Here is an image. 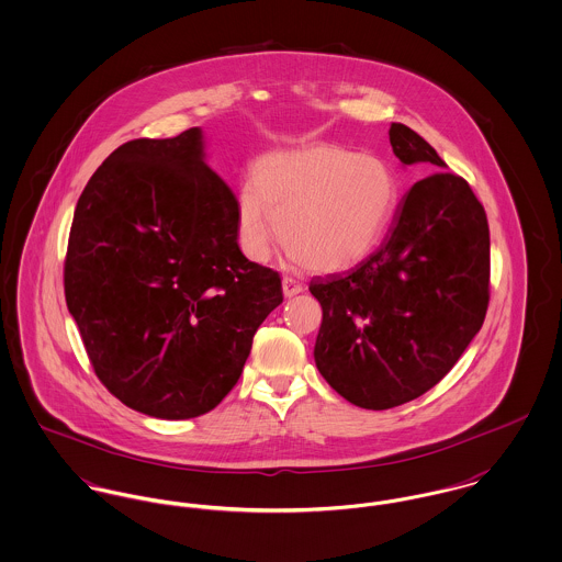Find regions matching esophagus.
Returning a JSON list of instances; mask_svg holds the SVG:
<instances>
[{
  "mask_svg": "<svg viewBox=\"0 0 562 562\" xmlns=\"http://www.w3.org/2000/svg\"><path fill=\"white\" fill-rule=\"evenodd\" d=\"M282 291H284V297H295V295H300L303 291V284L300 280H295V278H284L282 280Z\"/></svg>",
  "mask_w": 562,
  "mask_h": 562,
  "instance_id": "34e87169",
  "label": "esophagus"
}]
</instances>
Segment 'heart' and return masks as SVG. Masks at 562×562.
Wrapping results in <instances>:
<instances>
[{"instance_id": "heart-1", "label": "heart", "mask_w": 562, "mask_h": 562, "mask_svg": "<svg viewBox=\"0 0 562 562\" xmlns=\"http://www.w3.org/2000/svg\"><path fill=\"white\" fill-rule=\"evenodd\" d=\"M400 203L397 177L376 156L305 145L262 156L237 194V241L248 259L282 246L310 269L336 273L366 259Z\"/></svg>"}]
</instances>
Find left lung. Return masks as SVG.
Masks as SVG:
<instances>
[{
	"label": "left lung",
	"mask_w": 562,
	"mask_h": 562,
	"mask_svg": "<svg viewBox=\"0 0 562 562\" xmlns=\"http://www.w3.org/2000/svg\"><path fill=\"white\" fill-rule=\"evenodd\" d=\"M389 140L402 165L445 169L404 124ZM323 307L314 361L355 406L385 411L432 389L483 325L490 302V228L469 181L432 173L400 201L383 246L348 273L312 278Z\"/></svg>",
	"instance_id": "1"
}]
</instances>
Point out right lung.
Listing matches in <instances>:
<instances>
[{"label":"right lung","mask_w":562,"mask_h":562,"mask_svg":"<svg viewBox=\"0 0 562 562\" xmlns=\"http://www.w3.org/2000/svg\"><path fill=\"white\" fill-rule=\"evenodd\" d=\"M203 158L201 128L117 147L87 181L64 262L95 376L158 419L216 408L284 300L280 273L241 255L237 199Z\"/></svg>","instance_id":"add662e5"}]
</instances>
